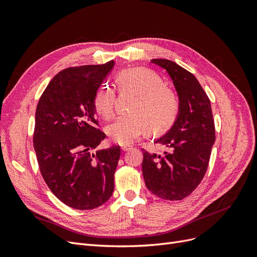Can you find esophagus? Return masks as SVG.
<instances>
[{
  "label": "esophagus",
  "mask_w": 257,
  "mask_h": 257,
  "mask_svg": "<svg viewBox=\"0 0 257 257\" xmlns=\"http://www.w3.org/2000/svg\"><path fill=\"white\" fill-rule=\"evenodd\" d=\"M132 147H133V146H131V145H124V146H122L121 148H122L123 151H128L130 149H132Z\"/></svg>",
  "instance_id": "esophagus-1"
}]
</instances>
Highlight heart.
Instances as JSON below:
<instances>
[{
  "instance_id": "1",
  "label": "heart",
  "mask_w": 257,
  "mask_h": 257,
  "mask_svg": "<svg viewBox=\"0 0 257 257\" xmlns=\"http://www.w3.org/2000/svg\"><path fill=\"white\" fill-rule=\"evenodd\" d=\"M121 91L137 94L132 107L133 114L121 115L106 127L111 141L120 145L133 143L145 135L149 127L162 132L173 125L179 113V99L173 89L164 85L161 77L146 68H126L115 76ZM115 91L109 85H100L93 97V108L105 120L114 113Z\"/></svg>"
}]
</instances>
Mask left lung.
Instances as JSON below:
<instances>
[{"instance_id":"left-lung-1","label":"left lung","mask_w":257,"mask_h":257,"mask_svg":"<svg viewBox=\"0 0 257 257\" xmlns=\"http://www.w3.org/2000/svg\"><path fill=\"white\" fill-rule=\"evenodd\" d=\"M172 77L180 99L178 118L157 144L163 154L143 149V175L148 190L166 200H181L195 190L207 172L215 141L211 104L196 77L173 61L152 59Z\"/></svg>"}]
</instances>
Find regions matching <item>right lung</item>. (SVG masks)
<instances>
[{"label": "right lung", "mask_w": 257, "mask_h": 257, "mask_svg": "<svg viewBox=\"0 0 257 257\" xmlns=\"http://www.w3.org/2000/svg\"><path fill=\"white\" fill-rule=\"evenodd\" d=\"M113 64L63 69L36 107L33 144L40 172L54 195L74 209H95L113 192L120 146L93 152L106 138L97 127L93 97Z\"/></svg>", "instance_id": "add662e5"}]
</instances>
